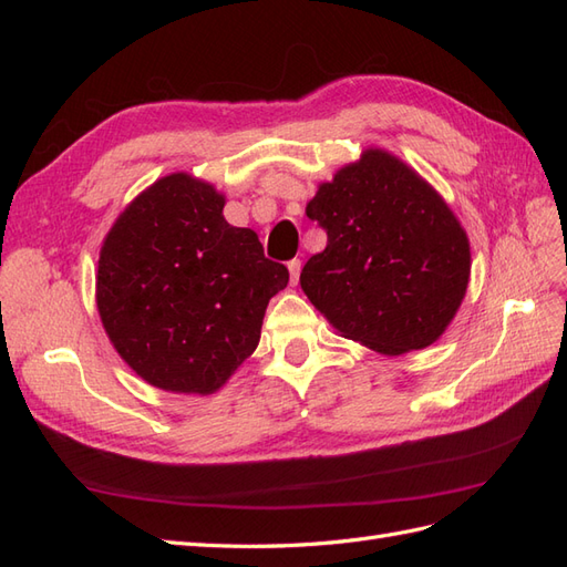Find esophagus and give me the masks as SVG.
Wrapping results in <instances>:
<instances>
[{"instance_id": "esophagus-1", "label": "esophagus", "mask_w": 567, "mask_h": 567, "mask_svg": "<svg viewBox=\"0 0 567 567\" xmlns=\"http://www.w3.org/2000/svg\"><path fill=\"white\" fill-rule=\"evenodd\" d=\"M300 269H302V262L298 260V257H293V260L288 262V271H290V284H298V279H300Z\"/></svg>"}]
</instances>
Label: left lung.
Masks as SVG:
<instances>
[{"mask_svg": "<svg viewBox=\"0 0 567 567\" xmlns=\"http://www.w3.org/2000/svg\"><path fill=\"white\" fill-rule=\"evenodd\" d=\"M307 217L326 231V248L300 274L317 310L375 352L433 346L471 277L468 236L435 188L369 148L319 186Z\"/></svg>", "mask_w": 567, "mask_h": 567, "instance_id": "1", "label": "left lung"}]
</instances>
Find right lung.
Segmentation results:
<instances>
[{
	"label": "right lung",
	"instance_id": "1",
	"mask_svg": "<svg viewBox=\"0 0 567 567\" xmlns=\"http://www.w3.org/2000/svg\"><path fill=\"white\" fill-rule=\"evenodd\" d=\"M225 196L169 175L117 217L99 257L96 307L120 357L151 385L210 394L260 342L288 269L252 229L231 227Z\"/></svg>",
	"mask_w": 567,
	"mask_h": 567
}]
</instances>
